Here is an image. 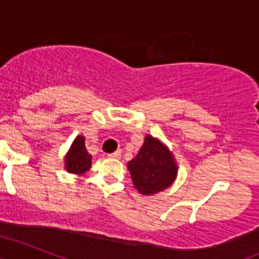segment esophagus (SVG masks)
Here are the masks:
<instances>
[{
  "instance_id": "obj_1",
  "label": "esophagus",
  "mask_w": 259,
  "mask_h": 259,
  "mask_svg": "<svg viewBox=\"0 0 259 259\" xmlns=\"http://www.w3.org/2000/svg\"><path fill=\"white\" fill-rule=\"evenodd\" d=\"M109 158H114V159H118L119 156H121V151H118V150H117V151H114V153H112V154H109Z\"/></svg>"
}]
</instances>
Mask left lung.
Instances as JSON below:
<instances>
[{
  "instance_id": "1",
  "label": "left lung",
  "mask_w": 259,
  "mask_h": 259,
  "mask_svg": "<svg viewBox=\"0 0 259 259\" xmlns=\"http://www.w3.org/2000/svg\"><path fill=\"white\" fill-rule=\"evenodd\" d=\"M136 190L151 196L167 190L178 177V164L170 149L153 136L145 137L138 154L127 163Z\"/></svg>"
}]
</instances>
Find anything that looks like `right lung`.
Masks as SVG:
<instances>
[{
    "mask_svg": "<svg viewBox=\"0 0 259 259\" xmlns=\"http://www.w3.org/2000/svg\"><path fill=\"white\" fill-rule=\"evenodd\" d=\"M92 166V155L87 151L85 140L82 136H77L64 156V168L69 174L82 175Z\"/></svg>",
    "mask_w": 259,
    "mask_h": 259,
    "instance_id": "right-lung-1",
    "label": "right lung"
}]
</instances>
